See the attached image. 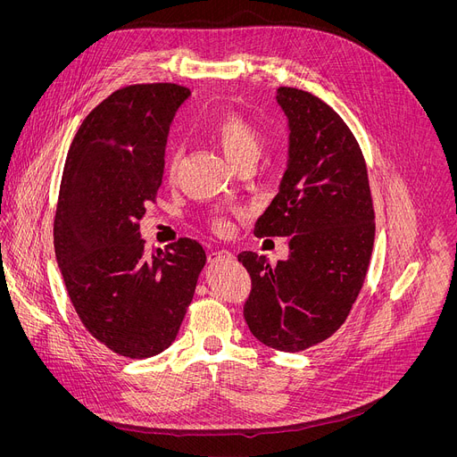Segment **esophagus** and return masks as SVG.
Instances as JSON below:
<instances>
[{"instance_id": "obj_1", "label": "esophagus", "mask_w": 457, "mask_h": 457, "mask_svg": "<svg viewBox=\"0 0 457 457\" xmlns=\"http://www.w3.org/2000/svg\"><path fill=\"white\" fill-rule=\"evenodd\" d=\"M209 259H211V262H219V261H233V259H235V255H233L231 252H228V250H219V252H212V253L209 255Z\"/></svg>"}]
</instances>
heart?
Returning <instances> with one entry per match:
<instances>
[{
  "label": "heart",
  "mask_w": 457,
  "mask_h": 457,
  "mask_svg": "<svg viewBox=\"0 0 457 457\" xmlns=\"http://www.w3.org/2000/svg\"><path fill=\"white\" fill-rule=\"evenodd\" d=\"M211 135L214 142L219 144V148L224 152V155L238 166L245 161H250L257 157L261 148V135L252 120H248L245 114L238 112H226L214 120L211 126ZM179 155L172 154L170 162H168V174L174 176L178 170ZM212 229L219 233H228L231 229V224L224 216H216L212 220Z\"/></svg>",
  "instance_id": "obj_1"
}]
</instances>
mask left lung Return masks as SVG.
Segmentation results:
<instances>
[{
	"instance_id": "left-lung-1",
	"label": "left lung",
	"mask_w": 457,
	"mask_h": 457,
	"mask_svg": "<svg viewBox=\"0 0 457 457\" xmlns=\"http://www.w3.org/2000/svg\"><path fill=\"white\" fill-rule=\"evenodd\" d=\"M289 120V164L259 216L257 237H289V257L238 253L252 278L245 320L281 352L315 346L337 331L363 287L374 246V205L361 148L317 96L279 87Z\"/></svg>"
}]
</instances>
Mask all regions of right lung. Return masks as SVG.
Listing matches in <instances>:
<instances>
[{
  "mask_svg": "<svg viewBox=\"0 0 457 457\" xmlns=\"http://www.w3.org/2000/svg\"><path fill=\"white\" fill-rule=\"evenodd\" d=\"M188 94L176 83L118 88L83 120L62 170L54 245L68 296L94 339L131 359L174 343L205 265L192 238L148 253L138 231Z\"/></svg>",
  "mask_w": 457,
  "mask_h": 457,
  "instance_id": "right-lung-1",
  "label": "right lung"
}]
</instances>
